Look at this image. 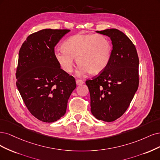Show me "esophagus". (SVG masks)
<instances>
[{
	"mask_svg": "<svg viewBox=\"0 0 160 160\" xmlns=\"http://www.w3.org/2000/svg\"><path fill=\"white\" fill-rule=\"evenodd\" d=\"M76 84L78 85V86L82 85V84H83L84 83V82L83 80H78V79H76Z\"/></svg>",
	"mask_w": 160,
	"mask_h": 160,
	"instance_id": "esophagus-1",
	"label": "esophagus"
}]
</instances>
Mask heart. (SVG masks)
<instances>
[{
    "mask_svg": "<svg viewBox=\"0 0 160 160\" xmlns=\"http://www.w3.org/2000/svg\"><path fill=\"white\" fill-rule=\"evenodd\" d=\"M62 47V50L54 51V57L67 73L72 72L76 58L80 74L86 72L98 74L108 66L112 56L110 41L102 34L78 33L65 41Z\"/></svg>",
    "mask_w": 160,
    "mask_h": 160,
    "instance_id": "heart-1",
    "label": "heart"
}]
</instances>
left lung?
<instances>
[{
	"label": "left lung",
	"mask_w": 160,
	"mask_h": 160,
	"mask_svg": "<svg viewBox=\"0 0 160 160\" xmlns=\"http://www.w3.org/2000/svg\"><path fill=\"white\" fill-rule=\"evenodd\" d=\"M96 32L112 40L110 60L102 72L86 84L90 94L92 114L98 120L111 122L128 109L139 85V58L134 44L116 28Z\"/></svg>",
	"instance_id": "obj_1"
}]
</instances>
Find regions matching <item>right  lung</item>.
Listing matches in <instances>:
<instances>
[{
  "instance_id": "add662e5",
  "label": "right lung",
  "mask_w": 160,
  "mask_h": 160,
  "mask_svg": "<svg viewBox=\"0 0 160 160\" xmlns=\"http://www.w3.org/2000/svg\"><path fill=\"white\" fill-rule=\"evenodd\" d=\"M70 30L43 29L29 35L18 53L17 86L31 114L51 123L66 113L68 100L76 84L61 69L54 47Z\"/></svg>"
}]
</instances>
